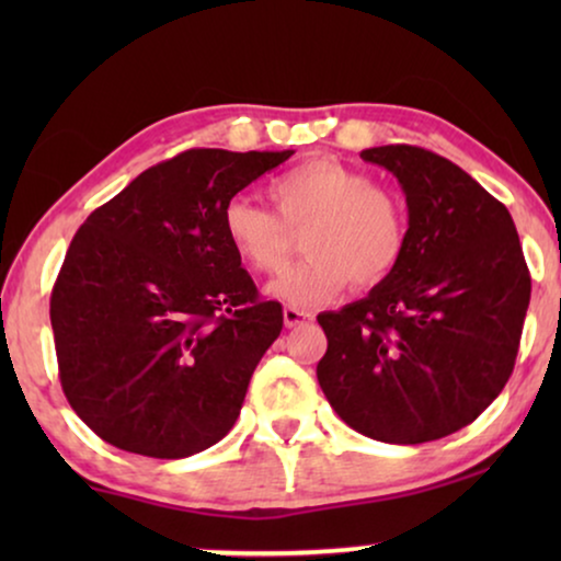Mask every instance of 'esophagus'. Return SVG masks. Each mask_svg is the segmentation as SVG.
Wrapping results in <instances>:
<instances>
[{
    "label": "esophagus",
    "instance_id": "obj_1",
    "mask_svg": "<svg viewBox=\"0 0 561 561\" xmlns=\"http://www.w3.org/2000/svg\"><path fill=\"white\" fill-rule=\"evenodd\" d=\"M283 321H286L288 329L304 327V324H309V321H313V313L296 309V306H286V309H283Z\"/></svg>",
    "mask_w": 561,
    "mask_h": 561
}]
</instances>
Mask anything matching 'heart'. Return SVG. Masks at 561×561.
Wrapping results in <instances>:
<instances>
[{"label": "heart", "mask_w": 561, "mask_h": 561, "mask_svg": "<svg viewBox=\"0 0 561 561\" xmlns=\"http://www.w3.org/2000/svg\"><path fill=\"white\" fill-rule=\"evenodd\" d=\"M267 196L278 217L248 196H234L221 209V232L244 265L275 273L286 260L290 232L306 227V257L267 286L280 301L321 304L350 278L359 288L378 286L401 263L403 209L367 173L334 158H313L273 179Z\"/></svg>", "instance_id": "obj_1"}]
</instances>
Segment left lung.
<instances>
[{"label":"left lung","mask_w":561,"mask_h":561,"mask_svg":"<svg viewBox=\"0 0 561 561\" xmlns=\"http://www.w3.org/2000/svg\"><path fill=\"white\" fill-rule=\"evenodd\" d=\"M409 206L396 271L319 313L317 378L344 424L386 444H424L472 424L518 355L531 275L505 206L451 160L413 145L359 152Z\"/></svg>","instance_id":"1"}]
</instances>
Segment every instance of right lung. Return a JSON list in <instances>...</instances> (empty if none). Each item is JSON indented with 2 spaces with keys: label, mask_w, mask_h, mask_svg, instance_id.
I'll use <instances>...</instances> for the list:
<instances>
[{
  "label": "right lung",
  "mask_w": 561,
  "mask_h": 561,
  "mask_svg": "<svg viewBox=\"0 0 561 561\" xmlns=\"http://www.w3.org/2000/svg\"><path fill=\"white\" fill-rule=\"evenodd\" d=\"M290 156L186 150L137 175L76 232L50 324L68 403L106 444L181 459L234 426L283 309L257 298L221 209Z\"/></svg>",
  "instance_id": "right-lung-1"
}]
</instances>
